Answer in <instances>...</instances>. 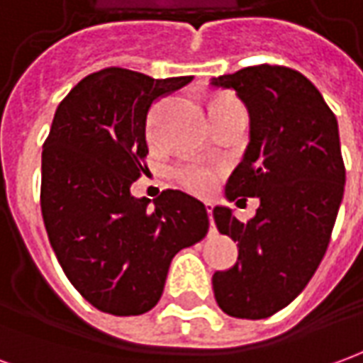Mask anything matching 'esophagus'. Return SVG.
<instances>
[{"label":"esophagus","mask_w":363,"mask_h":363,"mask_svg":"<svg viewBox=\"0 0 363 363\" xmlns=\"http://www.w3.org/2000/svg\"><path fill=\"white\" fill-rule=\"evenodd\" d=\"M206 212H208V218H210V233H213V231H216V223H213V218H212V212H213L212 202H206Z\"/></svg>","instance_id":"esophagus-1"}]
</instances>
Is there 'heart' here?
<instances>
[{
	"mask_svg": "<svg viewBox=\"0 0 363 363\" xmlns=\"http://www.w3.org/2000/svg\"><path fill=\"white\" fill-rule=\"evenodd\" d=\"M228 106H241V104L237 103L235 99H231V96H216L210 103V112L218 111V108H228ZM174 177H177V181L181 182L184 189L192 190L196 194L210 192L216 181H218L216 169L206 165V163H200V161H190V163L177 167L174 169Z\"/></svg>",
	"mask_w": 363,
	"mask_h": 363,
	"instance_id": "b5f03b06",
	"label": "heart"
}]
</instances>
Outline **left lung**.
<instances>
[{"label":"left lung","mask_w":363,"mask_h":363,"mask_svg":"<svg viewBox=\"0 0 363 363\" xmlns=\"http://www.w3.org/2000/svg\"><path fill=\"white\" fill-rule=\"evenodd\" d=\"M212 85L235 91L251 118V142L225 196L260 200L249 221L213 208L220 233L239 247L235 267L213 274V296L231 317L267 319L303 291L327 252L346 182L338 122L291 67H243Z\"/></svg>","instance_id":"1"}]
</instances>
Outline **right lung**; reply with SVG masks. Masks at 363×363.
<instances>
[{
  "mask_svg": "<svg viewBox=\"0 0 363 363\" xmlns=\"http://www.w3.org/2000/svg\"><path fill=\"white\" fill-rule=\"evenodd\" d=\"M192 82L106 67L58 104L43 150L40 208L67 280L99 311L128 317L157 305L171 260L208 233L206 206L163 190L153 208L130 186L147 171L151 104Z\"/></svg>",
  "mask_w": 363,
  "mask_h": 363,
  "instance_id": "right-lung-1",
  "label": "right lung"
}]
</instances>
